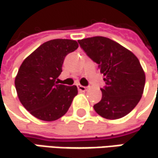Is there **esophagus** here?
<instances>
[{"mask_svg": "<svg viewBox=\"0 0 158 158\" xmlns=\"http://www.w3.org/2000/svg\"><path fill=\"white\" fill-rule=\"evenodd\" d=\"M78 89H79V91L84 92V91H86V90H87V88H86L85 86H82V85H78Z\"/></svg>", "mask_w": 158, "mask_h": 158, "instance_id": "esophagus-1", "label": "esophagus"}]
</instances>
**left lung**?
<instances>
[{
    "mask_svg": "<svg viewBox=\"0 0 158 158\" xmlns=\"http://www.w3.org/2000/svg\"><path fill=\"white\" fill-rule=\"evenodd\" d=\"M78 42L105 76L106 85L100 89L102 98L94 105L95 111L108 119L125 117L137 105L145 87L146 77L138 59L106 37H91Z\"/></svg>",
    "mask_w": 158,
    "mask_h": 158,
    "instance_id": "1",
    "label": "left lung"
}]
</instances>
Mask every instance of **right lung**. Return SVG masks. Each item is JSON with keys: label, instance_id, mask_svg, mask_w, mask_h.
I'll list each match as a JSON object with an SVG mask.
<instances>
[{"label": "right lung", "instance_id": "1", "mask_svg": "<svg viewBox=\"0 0 158 158\" xmlns=\"http://www.w3.org/2000/svg\"><path fill=\"white\" fill-rule=\"evenodd\" d=\"M76 40L56 39L41 44L21 65L15 88L23 107L44 121L64 116L78 94L76 86L59 84L65 57L78 49Z\"/></svg>", "mask_w": 158, "mask_h": 158}]
</instances>
